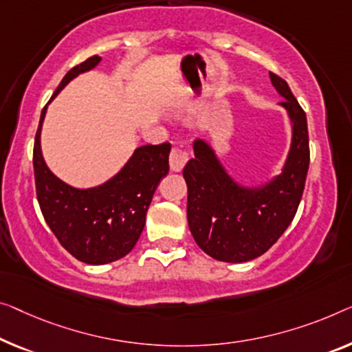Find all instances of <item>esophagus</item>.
Listing matches in <instances>:
<instances>
[{"mask_svg": "<svg viewBox=\"0 0 352 352\" xmlns=\"http://www.w3.org/2000/svg\"><path fill=\"white\" fill-rule=\"evenodd\" d=\"M188 153L182 148H172L170 156H169V164H170V170L174 172H180L185 164L188 162Z\"/></svg>", "mask_w": 352, "mask_h": 352, "instance_id": "esophagus-1", "label": "esophagus"}]
</instances>
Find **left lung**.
I'll use <instances>...</instances> for the list:
<instances>
[{
	"instance_id": "left-lung-1",
	"label": "left lung",
	"mask_w": 352,
	"mask_h": 352,
	"mask_svg": "<svg viewBox=\"0 0 352 352\" xmlns=\"http://www.w3.org/2000/svg\"><path fill=\"white\" fill-rule=\"evenodd\" d=\"M270 80L292 128L280 174L261 185H242L204 139L194 142V158L183 169L188 226L199 248L217 261L246 262L264 254L296 217L305 188L310 166L307 115L286 80L274 72Z\"/></svg>"
}]
</instances>
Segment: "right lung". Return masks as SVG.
Listing matches in <instances>:
<instances>
[{
  "mask_svg": "<svg viewBox=\"0 0 352 352\" xmlns=\"http://www.w3.org/2000/svg\"><path fill=\"white\" fill-rule=\"evenodd\" d=\"M101 63L94 55L63 77L52 99L72 78ZM50 99V101H52ZM47 106L36 131L33 166L41 212L52 232L76 259L91 265L122 259L138 243L146 210L162 177L169 172L170 144L144 145L112 178L93 188H74L47 167L41 150V131Z\"/></svg>",
  "mask_w": 352,
  "mask_h": 352,
  "instance_id": "add662e5",
  "label": "right lung"
}]
</instances>
